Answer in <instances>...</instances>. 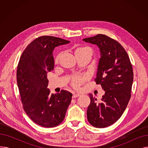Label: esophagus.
Wrapping results in <instances>:
<instances>
[{"label": "esophagus", "mask_w": 148, "mask_h": 148, "mask_svg": "<svg viewBox=\"0 0 148 148\" xmlns=\"http://www.w3.org/2000/svg\"><path fill=\"white\" fill-rule=\"evenodd\" d=\"M80 94H74L73 95V98H77V97H80Z\"/></svg>", "instance_id": "34e87169"}]
</instances>
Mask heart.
Segmentation results:
<instances>
[{"instance_id":"b5f03b06","label":"heart","mask_w":148,"mask_h":148,"mask_svg":"<svg viewBox=\"0 0 148 148\" xmlns=\"http://www.w3.org/2000/svg\"><path fill=\"white\" fill-rule=\"evenodd\" d=\"M75 56L77 57L79 56H88L89 58H91L93 51L91 48L86 46H80L77 47L74 50ZM63 55V52H60L58 54L55 58V63L58 64L61 57ZM88 80V77L85 75H75L71 77V86L74 89H79L82 84H83L84 82Z\"/></svg>"}]
</instances>
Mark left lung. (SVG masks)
<instances>
[{
    "label": "left lung",
    "instance_id": "left-lung-1",
    "mask_svg": "<svg viewBox=\"0 0 148 148\" xmlns=\"http://www.w3.org/2000/svg\"><path fill=\"white\" fill-rule=\"evenodd\" d=\"M83 40L96 44L99 49L101 58L95 82L105 91L101 103L89 94L88 120L92 126L105 128L121 117L128 104L133 82V67L125 50L109 36L98 34Z\"/></svg>",
    "mask_w": 148,
    "mask_h": 148
}]
</instances>
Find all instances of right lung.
<instances>
[{"label":"right lung","instance_id":"obj_1","mask_svg":"<svg viewBox=\"0 0 148 148\" xmlns=\"http://www.w3.org/2000/svg\"><path fill=\"white\" fill-rule=\"evenodd\" d=\"M69 42L52 36L38 37L27 46L18 62L17 80L23 109L35 123L43 127L59 125L71 101L73 95L68 91L50 94L47 78L54 69V49Z\"/></svg>","mask_w":148,"mask_h":148}]
</instances>
